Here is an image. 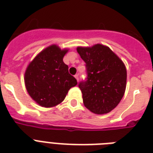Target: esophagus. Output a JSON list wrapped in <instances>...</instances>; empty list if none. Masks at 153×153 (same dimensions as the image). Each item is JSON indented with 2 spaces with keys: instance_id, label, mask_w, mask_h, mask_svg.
Wrapping results in <instances>:
<instances>
[{
  "instance_id": "obj_1",
  "label": "esophagus",
  "mask_w": 153,
  "mask_h": 153,
  "mask_svg": "<svg viewBox=\"0 0 153 153\" xmlns=\"http://www.w3.org/2000/svg\"><path fill=\"white\" fill-rule=\"evenodd\" d=\"M74 77H75V79H77V81H78V82H79V74H75V75H74Z\"/></svg>"
}]
</instances>
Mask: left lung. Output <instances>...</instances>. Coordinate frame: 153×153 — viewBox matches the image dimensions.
I'll list each match as a JSON object with an SVG mask.
<instances>
[{
    "label": "left lung",
    "instance_id": "8db88e82",
    "mask_svg": "<svg viewBox=\"0 0 153 153\" xmlns=\"http://www.w3.org/2000/svg\"><path fill=\"white\" fill-rule=\"evenodd\" d=\"M85 63L87 77L79 83L83 103L95 114L108 113L119 105L126 89V69L108 47L97 44L78 47Z\"/></svg>",
    "mask_w": 153,
    "mask_h": 153
}]
</instances>
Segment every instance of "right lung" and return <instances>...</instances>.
Wrapping results in <instances>:
<instances>
[{"label": "right lung", "mask_w": 153, "mask_h": 153, "mask_svg": "<svg viewBox=\"0 0 153 153\" xmlns=\"http://www.w3.org/2000/svg\"><path fill=\"white\" fill-rule=\"evenodd\" d=\"M68 50L53 45L41 52L27 67L25 84L33 100L45 108L59 105L77 80L63 61Z\"/></svg>", "instance_id": "obj_1"}]
</instances>
